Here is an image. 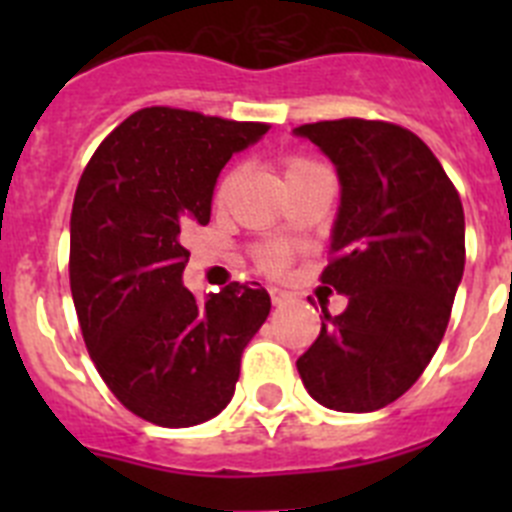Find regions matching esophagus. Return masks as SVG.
I'll return each instance as SVG.
<instances>
[{"instance_id":"1","label":"esophagus","mask_w":512,"mask_h":512,"mask_svg":"<svg viewBox=\"0 0 512 512\" xmlns=\"http://www.w3.org/2000/svg\"><path fill=\"white\" fill-rule=\"evenodd\" d=\"M269 295H271V302H274L277 307L287 305V300H289V295L284 292L282 287H269Z\"/></svg>"}]
</instances>
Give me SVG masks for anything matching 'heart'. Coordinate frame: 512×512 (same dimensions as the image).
<instances>
[{
  "label": "heart",
  "instance_id": "heart-1",
  "mask_svg": "<svg viewBox=\"0 0 512 512\" xmlns=\"http://www.w3.org/2000/svg\"><path fill=\"white\" fill-rule=\"evenodd\" d=\"M310 166H315V164H310V161H305V158H292V161H289V164H287V176L289 174H297V171H302V169H310ZM230 182H233V176H228V179H225L223 187H220V192H217V197H225V192H228ZM264 264L271 266V269H277V266L282 264V253H279V251H269L264 256Z\"/></svg>",
  "mask_w": 512,
  "mask_h": 512
}]
</instances>
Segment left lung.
Returning <instances> with one entry per match:
<instances>
[{
    "mask_svg": "<svg viewBox=\"0 0 512 512\" xmlns=\"http://www.w3.org/2000/svg\"><path fill=\"white\" fill-rule=\"evenodd\" d=\"M341 184L323 284L348 297L323 312L318 341L297 359L323 408L372 413L418 382L436 354L464 274V210L431 148L379 120L300 125Z\"/></svg>",
    "mask_w": 512,
    "mask_h": 512,
    "instance_id": "left-lung-1",
    "label": "left lung"
}]
</instances>
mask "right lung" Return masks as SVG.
Masks as SVG:
<instances>
[{
    "instance_id": "right-lung-1",
    "label": "right lung",
    "mask_w": 512,
    "mask_h": 512,
    "mask_svg": "<svg viewBox=\"0 0 512 512\" xmlns=\"http://www.w3.org/2000/svg\"><path fill=\"white\" fill-rule=\"evenodd\" d=\"M269 125L146 107L102 140L71 210V295L112 395L148 423L189 428L230 402L243 348L269 318L264 287H184L182 230L207 225L217 176Z\"/></svg>"
}]
</instances>
